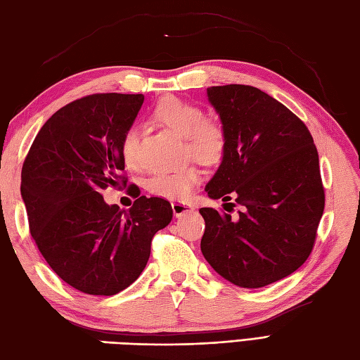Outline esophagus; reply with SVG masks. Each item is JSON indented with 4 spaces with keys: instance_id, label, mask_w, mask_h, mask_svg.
I'll return each instance as SVG.
<instances>
[{
    "instance_id": "1",
    "label": "esophagus",
    "mask_w": 360,
    "mask_h": 360,
    "mask_svg": "<svg viewBox=\"0 0 360 360\" xmlns=\"http://www.w3.org/2000/svg\"><path fill=\"white\" fill-rule=\"evenodd\" d=\"M172 209H173L174 217H182V215H186V213H192L193 212L192 204L181 202V201H173L172 202Z\"/></svg>"
}]
</instances>
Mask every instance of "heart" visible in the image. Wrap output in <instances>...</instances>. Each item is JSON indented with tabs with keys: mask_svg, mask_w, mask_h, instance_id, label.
<instances>
[{
	"mask_svg": "<svg viewBox=\"0 0 360 360\" xmlns=\"http://www.w3.org/2000/svg\"><path fill=\"white\" fill-rule=\"evenodd\" d=\"M153 119L170 128L172 131L186 137L188 151L205 164H215L226 151V133L218 122L205 120L200 106L178 97H164L153 108ZM139 129L129 127L120 141V156L128 167L137 165ZM202 173L195 164L181 170L164 172L148 181V190L167 200H186L192 190L200 184Z\"/></svg>",
	"mask_w": 360,
	"mask_h": 360,
	"instance_id": "b5f03b06",
	"label": "heart"
}]
</instances>
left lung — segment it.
Instances as JSON below:
<instances>
[{"mask_svg":"<svg viewBox=\"0 0 360 360\" xmlns=\"http://www.w3.org/2000/svg\"><path fill=\"white\" fill-rule=\"evenodd\" d=\"M207 98L226 151L205 192L244 209L236 218L200 209L201 252L227 281L263 288L295 272L314 246L325 207L317 148L307 125L262 89L210 86Z\"/></svg>","mask_w":360,"mask_h":360,"instance_id":"obj_1","label":"left lung"}]
</instances>
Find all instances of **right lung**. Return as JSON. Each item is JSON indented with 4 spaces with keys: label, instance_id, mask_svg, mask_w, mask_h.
Returning a JSON list of instances; mask_svg holds the SVG:
<instances>
[{
    "label": "right lung",
    "instance_id": "obj_1",
    "mask_svg": "<svg viewBox=\"0 0 360 360\" xmlns=\"http://www.w3.org/2000/svg\"><path fill=\"white\" fill-rule=\"evenodd\" d=\"M142 103V94L117 93L71 102L41 127L22 164L30 235L52 271L85 294L114 295L134 283L153 236L173 218L162 198L139 196L125 212L102 196L127 184L120 141Z\"/></svg>",
    "mask_w": 360,
    "mask_h": 360
}]
</instances>
